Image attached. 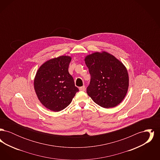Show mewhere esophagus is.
Here are the masks:
<instances>
[{
  "label": "esophagus",
  "mask_w": 160,
  "mask_h": 160,
  "mask_svg": "<svg viewBox=\"0 0 160 160\" xmlns=\"http://www.w3.org/2000/svg\"><path fill=\"white\" fill-rule=\"evenodd\" d=\"M86 89V88H85V86H83L82 87H80L79 88V90L80 91H84Z\"/></svg>",
  "instance_id": "34e87169"
}]
</instances>
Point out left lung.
I'll return each mask as SVG.
<instances>
[{
	"instance_id": "obj_1",
	"label": "left lung",
	"mask_w": 160,
	"mask_h": 160,
	"mask_svg": "<svg viewBox=\"0 0 160 160\" xmlns=\"http://www.w3.org/2000/svg\"><path fill=\"white\" fill-rule=\"evenodd\" d=\"M84 61L91 74L88 95L102 107L118 106L128 89L129 77L125 67L114 56L105 52L88 55Z\"/></svg>"
}]
</instances>
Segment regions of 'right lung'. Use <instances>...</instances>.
Listing matches in <instances>:
<instances>
[{
  "mask_svg": "<svg viewBox=\"0 0 160 160\" xmlns=\"http://www.w3.org/2000/svg\"><path fill=\"white\" fill-rule=\"evenodd\" d=\"M71 58L62 56L43 63L34 80L38 99L48 109L59 112L71 102L78 89L68 72Z\"/></svg>",
  "mask_w": 160,
  "mask_h": 160,
  "instance_id": "right-lung-1",
  "label": "right lung"
}]
</instances>
